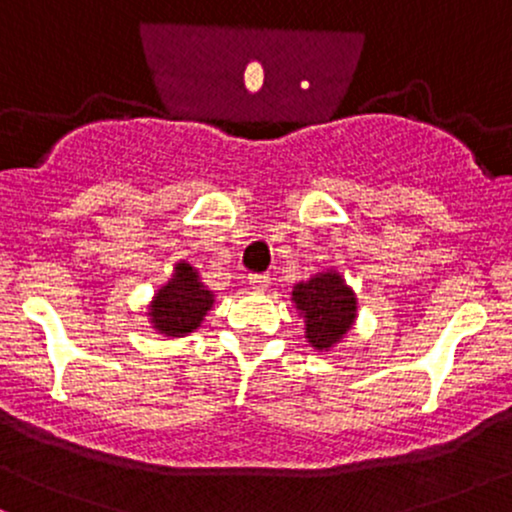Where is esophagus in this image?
Returning <instances> with one entry per match:
<instances>
[{
	"instance_id": "obj_1",
	"label": "esophagus",
	"mask_w": 512,
	"mask_h": 512,
	"mask_svg": "<svg viewBox=\"0 0 512 512\" xmlns=\"http://www.w3.org/2000/svg\"><path fill=\"white\" fill-rule=\"evenodd\" d=\"M248 279L252 291H267L269 288V274H250Z\"/></svg>"
}]
</instances>
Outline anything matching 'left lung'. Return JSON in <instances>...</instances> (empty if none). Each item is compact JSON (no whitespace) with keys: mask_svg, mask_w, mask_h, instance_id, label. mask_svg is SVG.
Returning a JSON list of instances; mask_svg holds the SVG:
<instances>
[{"mask_svg":"<svg viewBox=\"0 0 512 512\" xmlns=\"http://www.w3.org/2000/svg\"><path fill=\"white\" fill-rule=\"evenodd\" d=\"M291 300L305 319V338L315 350H331L357 317V298L338 272H319L293 286Z\"/></svg>","mask_w":512,"mask_h":512,"instance_id":"obj_1","label":"left lung"}]
</instances>
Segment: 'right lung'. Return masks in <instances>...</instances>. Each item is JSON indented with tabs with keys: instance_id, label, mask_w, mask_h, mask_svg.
<instances>
[{
	"instance_id": "obj_1",
	"label": "right lung",
	"mask_w": 512,
	"mask_h": 512,
	"mask_svg": "<svg viewBox=\"0 0 512 512\" xmlns=\"http://www.w3.org/2000/svg\"><path fill=\"white\" fill-rule=\"evenodd\" d=\"M212 305L214 293L207 291L197 269L181 260L176 262L174 276L169 283H164L152 298L147 317H150L152 329L159 334L181 338L202 324Z\"/></svg>"
}]
</instances>
